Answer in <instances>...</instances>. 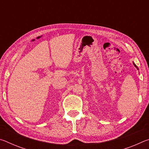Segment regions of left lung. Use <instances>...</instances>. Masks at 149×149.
<instances>
[{"mask_svg":"<svg viewBox=\"0 0 149 149\" xmlns=\"http://www.w3.org/2000/svg\"><path fill=\"white\" fill-rule=\"evenodd\" d=\"M133 65H135V68H137V70H139V68H138V67H137V65H135V63H134V62H133Z\"/></svg>","mask_w":149,"mask_h":149,"instance_id":"1","label":"left lung"}]
</instances>
